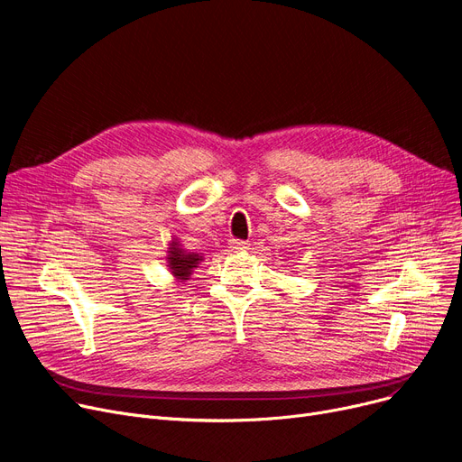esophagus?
<instances>
[{
	"instance_id": "1",
	"label": "esophagus",
	"mask_w": 462,
	"mask_h": 462,
	"mask_svg": "<svg viewBox=\"0 0 462 462\" xmlns=\"http://www.w3.org/2000/svg\"><path fill=\"white\" fill-rule=\"evenodd\" d=\"M229 248H231L233 252H243V250L248 248V243H245V240L231 238V240H229Z\"/></svg>"
}]
</instances>
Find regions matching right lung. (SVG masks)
<instances>
[{"instance_id":"obj_1","label":"right lung","mask_w":462,"mask_h":462,"mask_svg":"<svg viewBox=\"0 0 462 462\" xmlns=\"http://www.w3.org/2000/svg\"><path fill=\"white\" fill-rule=\"evenodd\" d=\"M203 261L201 254L188 252L182 248L179 243V238H171L169 240V248H167V267L172 278L177 282H186L193 274V269Z\"/></svg>"}]
</instances>
